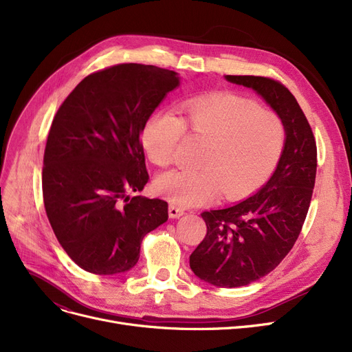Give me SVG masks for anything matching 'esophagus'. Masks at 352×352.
<instances>
[{"label": "esophagus", "mask_w": 352, "mask_h": 352, "mask_svg": "<svg viewBox=\"0 0 352 352\" xmlns=\"http://www.w3.org/2000/svg\"><path fill=\"white\" fill-rule=\"evenodd\" d=\"M168 212H170L171 218H179L184 214V210L181 207H178L177 204H170Z\"/></svg>", "instance_id": "34e87169"}]
</instances>
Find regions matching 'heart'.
<instances>
[{"mask_svg":"<svg viewBox=\"0 0 352 352\" xmlns=\"http://www.w3.org/2000/svg\"><path fill=\"white\" fill-rule=\"evenodd\" d=\"M186 133L204 141L197 170L160 175L155 190L174 204L197 206L218 194L227 199L261 187L274 171L285 144L283 118L256 101L227 91L184 101L182 117L158 111L148 118L142 144L158 166L174 162Z\"/></svg>","mask_w":352,"mask_h":352,"instance_id":"1","label":"heart"}]
</instances>
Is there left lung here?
I'll list each match as a JSON object with an SVG mask.
<instances>
[{
  "instance_id": "8db88e82",
  "label": "left lung",
  "mask_w": 352,
  "mask_h": 352,
  "mask_svg": "<svg viewBox=\"0 0 352 352\" xmlns=\"http://www.w3.org/2000/svg\"><path fill=\"white\" fill-rule=\"evenodd\" d=\"M256 91L285 125L276 170L250 198L204 211L207 234L190 255L194 274L208 284L235 288L263 278L291 251L302 230L317 174V144L300 104L280 81L256 76H226Z\"/></svg>"
}]
</instances>
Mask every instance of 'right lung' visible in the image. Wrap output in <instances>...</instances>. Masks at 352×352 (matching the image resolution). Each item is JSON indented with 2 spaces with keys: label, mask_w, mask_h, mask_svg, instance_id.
Segmentation results:
<instances>
[{
  "label": "right lung",
  "mask_w": 352,
  "mask_h": 352,
  "mask_svg": "<svg viewBox=\"0 0 352 352\" xmlns=\"http://www.w3.org/2000/svg\"><path fill=\"white\" fill-rule=\"evenodd\" d=\"M177 72L117 64L85 77L60 105L44 153L43 195L52 231L82 270H131L142 238L168 219L164 199L141 195L148 182L141 133Z\"/></svg>",
  "instance_id": "obj_1"
}]
</instances>
